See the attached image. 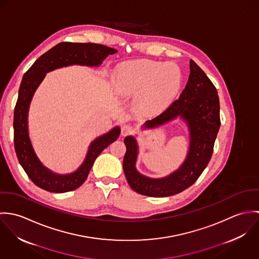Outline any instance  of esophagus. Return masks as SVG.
<instances>
[{"label": "esophagus", "instance_id": "obj_1", "mask_svg": "<svg viewBox=\"0 0 259 259\" xmlns=\"http://www.w3.org/2000/svg\"><path fill=\"white\" fill-rule=\"evenodd\" d=\"M134 133V127L132 126V125H130V124H124V125H122V127H121V135L123 136V137H126V136H128V135H132Z\"/></svg>", "mask_w": 259, "mask_h": 259}]
</instances>
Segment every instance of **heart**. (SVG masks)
<instances>
[{"mask_svg":"<svg viewBox=\"0 0 259 259\" xmlns=\"http://www.w3.org/2000/svg\"><path fill=\"white\" fill-rule=\"evenodd\" d=\"M183 82L181 70L172 64L139 60L120 65L114 84L121 95H139V108L149 114L165 110L177 98Z\"/></svg>","mask_w":259,"mask_h":259,"instance_id":"obj_1","label":"heart"}]
</instances>
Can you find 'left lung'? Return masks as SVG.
I'll use <instances>...</instances> for the list:
<instances>
[{"mask_svg":"<svg viewBox=\"0 0 259 259\" xmlns=\"http://www.w3.org/2000/svg\"><path fill=\"white\" fill-rule=\"evenodd\" d=\"M189 69L188 80L180 98L145 124V127H154L179 115L187 121L190 145L182 166L163 179L154 180L142 176L136 169L137 142L133 137L124 139L126 151L123 171L130 186L143 195L164 197L184 191L197 181L211 158L221 126L220 99L212 81L192 60L189 62Z\"/></svg>","mask_w":259,"mask_h":259,"instance_id":"8db88e82","label":"left lung"}]
</instances>
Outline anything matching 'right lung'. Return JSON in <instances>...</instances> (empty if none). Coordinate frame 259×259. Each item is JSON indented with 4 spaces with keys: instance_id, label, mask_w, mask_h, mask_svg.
I'll return each mask as SVG.
<instances>
[{
    "instance_id": "add662e5",
    "label": "right lung",
    "mask_w": 259,
    "mask_h": 259,
    "mask_svg": "<svg viewBox=\"0 0 259 259\" xmlns=\"http://www.w3.org/2000/svg\"><path fill=\"white\" fill-rule=\"evenodd\" d=\"M116 50L100 44L63 41L41 55L24 74L14 111V144L20 164L35 185L51 192H67L82 185L99 154L119 136L114 127L105 136L96 139L80 167L71 175L60 176L45 167L33 149L28 134V111L32 97L46 74L55 69L70 66H99Z\"/></svg>"
}]
</instances>
